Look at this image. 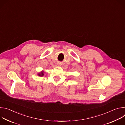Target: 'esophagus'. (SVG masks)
<instances>
[{"instance_id":"1","label":"esophagus","mask_w":125,"mask_h":125,"mask_svg":"<svg viewBox=\"0 0 125 125\" xmlns=\"http://www.w3.org/2000/svg\"><path fill=\"white\" fill-rule=\"evenodd\" d=\"M58 65H60V63H58Z\"/></svg>"}]
</instances>
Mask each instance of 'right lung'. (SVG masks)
<instances>
[{
	"label": "right lung",
	"instance_id": "obj_1",
	"mask_svg": "<svg viewBox=\"0 0 125 125\" xmlns=\"http://www.w3.org/2000/svg\"><path fill=\"white\" fill-rule=\"evenodd\" d=\"M38 75L39 76H41V77H42V76H43L44 75H43V71H42V72L40 73H39L38 74Z\"/></svg>",
	"mask_w": 125,
	"mask_h": 125
}]
</instances>
